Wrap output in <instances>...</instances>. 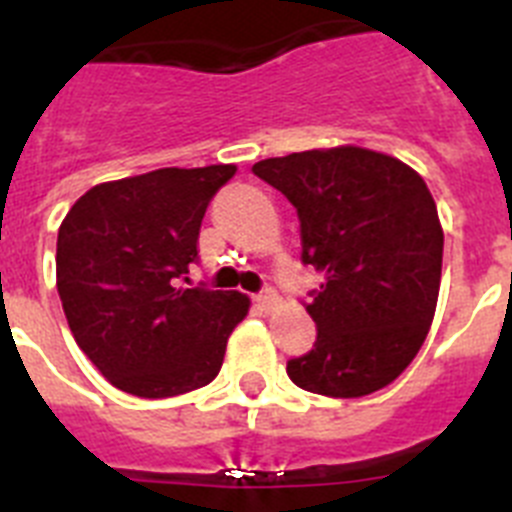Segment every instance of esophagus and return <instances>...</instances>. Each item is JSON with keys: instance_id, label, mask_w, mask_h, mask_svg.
<instances>
[{"instance_id": "obj_1", "label": "esophagus", "mask_w": 512, "mask_h": 512, "mask_svg": "<svg viewBox=\"0 0 512 512\" xmlns=\"http://www.w3.org/2000/svg\"><path fill=\"white\" fill-rule=\"evenodd\" d=\"M256 300V305L264 307V310H271V307H277L279 305V297L274 289H264V292H259V295L253 297Z\"/></svg>"}]
</instances>
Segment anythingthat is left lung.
I'll return each instance as SVG.
<instances>
[{"instance_id":"obj_1","label":"left lung","mask_w":512,"mask_h":512,"mask_svg":"<svg viewBox=\"0 0 512 512\" xmlns=\"http://www.w3.org/2000/svg\"><path fill=\"white\" fill-rule=\"evenodd\" d=\"M295 205L302 264L325 274L307 305L318 341L289 379L325 397L395 382L423 346L441 287L443 230L423 176L387 153L338 146L253 164Z\"/></svg>"}]
</instances>
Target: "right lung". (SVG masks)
Here are the masks:
<instances>
[{
    "label": "right lung",
    "instance_id": "right-lung-1",
    "mask_svg": "<svg viewBox=\"0 0 512 512\" xmlns=\"http://www.w3.org/2000/svg\"><path fill=\"white\" fill-rule=\"evenodd\" d=\"M233 164L156 169L104 182L58 228L56 287L76 343L117 390L174 397L205 387L223 366L241 292L192 287L207 205Z\"/></svg>",
    "mask_w": 512,
    "mask_h": 512
}]
</instances>
